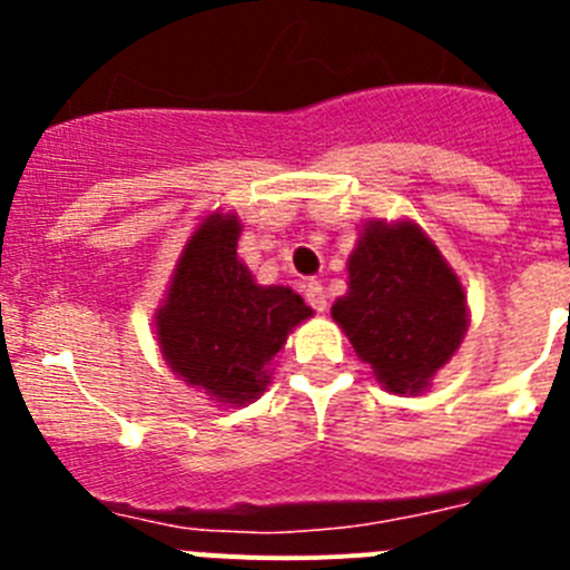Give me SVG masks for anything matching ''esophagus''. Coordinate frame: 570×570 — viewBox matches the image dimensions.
Masks as SVG:
<instances>
[{"label": "esophagus", "instance_id": "obj_1", "mask_svg": "<svg viewBox=\"0 0 570 570\" xmlns=\"http://www.w3.org/2000/svg\"><path fill=\"white\" fill-rule=\"evenodd\" d=\"M305 302H308L311 308L314 311H325V305H328V296H325V288H322V282L316 279H308L305 282Z\"/></svg>", "mask_w": 570, "mask_h": 570}]
</instances>
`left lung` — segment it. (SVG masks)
I'll return each mask as SVG.
<instances>
[{
    "instance_id": "left-lung-1",
    "label": "left lung",
    "mask_w": 570,
    "mask_h": 570,
    "mask_svg": "<svg viewBox=\"0 0 570 570\" xmlns=\"http://www.w3.org/2000/svg\"><path fill=\"white\" fill-rule=\"evenodd\" d=\"M331 316L391 394H422L468 331L460 276L414 223L365 225Z\"/></svg>"
}]
</instances>
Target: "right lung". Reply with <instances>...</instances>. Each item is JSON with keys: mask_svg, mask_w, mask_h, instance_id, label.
<instances>
[{"mask_svg": "<svg viewBox=\"0 0 570 570\" xmlns=\"http://www.w3.org/2000/svg\"><path fill=\"white\" fill-rule=\"evenodd\" d=\"M239 230L234 214H210L185 245L156 311V340L170 371L236 407L259 400L271 382L268 362L314 316L291 288L256 285L236 256Z\"/></svg>", "mask_w": 570, "mask_h": 570, "instance_id": "obj_1", "label": "right lung"}]
</instances>
